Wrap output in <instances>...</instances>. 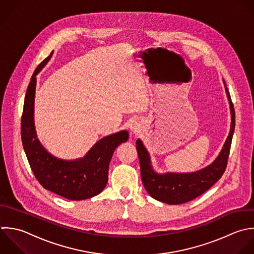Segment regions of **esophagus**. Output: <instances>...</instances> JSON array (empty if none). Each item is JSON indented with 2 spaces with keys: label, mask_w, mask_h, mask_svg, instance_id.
Segmentation results:
<instances>
[{
  "label": "esophagus",
  "mask_w": 254,
  "mask_h": 254,
  "mask_svg": "<svg viewBox=\"0 0 254 254\" xmlns=\"http://www.w3.org/2000/svg\"><path fill=\"white\" fill-rule=\"evenodd\" d=\"M129 130H130L131 132H133V133L137 132V131L139 130V127H138V125H137L136 123H131V124L129 125Z\"/></svg>",
  "instance_id": "1"
}]
</instances>
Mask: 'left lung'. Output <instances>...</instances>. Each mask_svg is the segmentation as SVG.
<instances>
[{"label":"left lung","instance_id":"8db88e82","mask_svg":"<svg viewBox=\"0 0 254 254\" xmlns=\"http://www.w3.org/2000/svg\"><path fill=\"white\" fill-rule=\"evenodd\" d=\"M226 91L230 101L232 113L231 131L220 155L208 167L194 173L157 174L153 171L150 165L149 154L143 146L141 140H136L141 180L144 188L152 198L169 205L184 204L208 191L223 176L228 165L236 126L235 108L227 87Z\"/></svg>","mask_w":254,"mask_h":254}]
</instances>
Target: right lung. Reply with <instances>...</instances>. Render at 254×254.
Instances as JSON below:
<instances>
[{
  "label": "right lung",
  "instance_id": "add662e5",
  "mask_svg": "<svg viewBox=\"0 0 254 254\" xmlns=\"http://www.w3.org/2000/svg\"><path fill=\"white\" fill-rule=\"evenodd\" d=\"M46 57L34 70L28 84L20 123V135L30 168L40 185L73 201L85 200L101 193L108 183L109 164L118 145L128 138L122 130L99 140L82 159L64 161L49 154L36 137L33 104L36 75L49 60Z\"/></svg>",
  "mask_w": 254,
  "mask_h": 254
}]
</instances>
